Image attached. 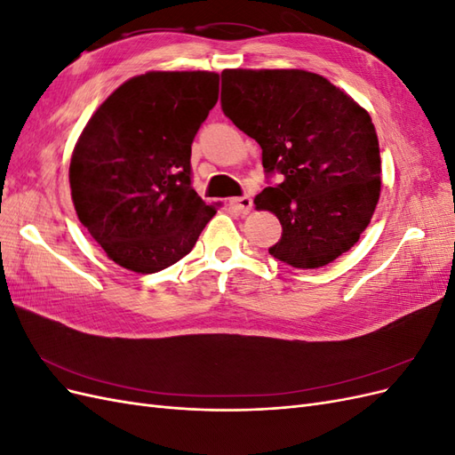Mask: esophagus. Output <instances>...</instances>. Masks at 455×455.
<instances>
[{
    "label": "esophagus",
    "mask_w": 455,
    "mask_h": 455,
    "mask_svg": "<svg viewBox=\"0 0 455 455\" xmlns=\"http://www.w3.org/2000/svg\"><path fill=\"white\" fill-rule=\"evenodd\" d=\"M229 204H231L233 209H235L237 212H241V214H249V212H251V209H252V199H251L249 196L233 197V199L229 201Z\"/></svg>",
    "instance_id": "34e87169"
}]
</instances>
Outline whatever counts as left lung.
Wrapping results in <instances>:
<instances>
[{
    "label": "left lung",
    "instance_id": "left-lung-1",
    "mask_svg": "<svg viewBox=\"0 0 455 455\" xmlns=\"http://www.w3.org/2000/svg\"><path fill=\"white\" fill-rule=\"evenodd\" d=\"M222 109L261 148L267 186L258 209L279 218L269 254L299 269L323 267L359 241L381 188L378 134L364 108L306 70H224Z\"/></svg>",
    "mask_w": 455,
    "mask_h": 455
}]
</instances>
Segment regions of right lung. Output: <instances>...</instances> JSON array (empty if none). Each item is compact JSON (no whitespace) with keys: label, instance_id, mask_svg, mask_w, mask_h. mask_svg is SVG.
<instances>
[{"label":"right lung","instance_id":"right-lung-1","mask_svg":"<svg viewBox=\"0 0 455 455\" xmlns=\"http://www.w3.org/2000/svg\"><path fill=\"white\" fill-rule=\"evenodd\" d=\"M218 100V74L148 72L96 109L70 163L79 222L109 259L157 273L194 249L216 214L191 186V144Z\"/></svg>","mask_w":455,"mask_h":455}]
</instances>
